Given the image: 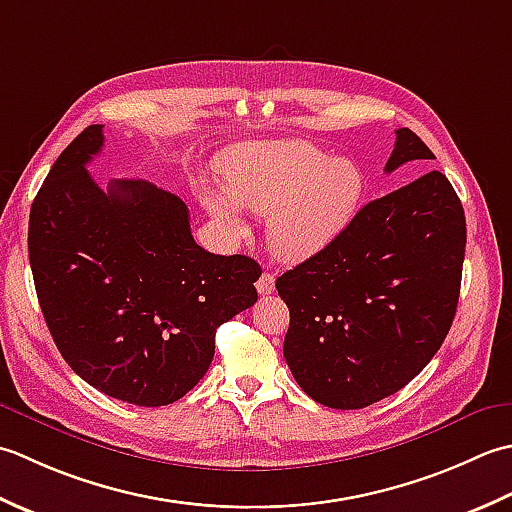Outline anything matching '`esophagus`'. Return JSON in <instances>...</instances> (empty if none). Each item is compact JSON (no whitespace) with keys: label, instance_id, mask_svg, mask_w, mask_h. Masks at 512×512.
<instances>
[{"label":"esophagus","instance_id":"obj_1","mask_svg":"<svg viewBox=\"0 0 512 512\" xmlns=\"http://www.w3.org/2000/svg\"><path fill=\"white\" fill-rule=\"evenodd\" d=\"M274 287H276V276H274V274H269V271H265V274L260 276V278H258V283H256L258 294H263V296L271 294V291H274Z\"/></svg>","mask_w":512,"mask_h":512}]
</instances>
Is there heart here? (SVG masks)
<instances>
[{
	"instance_id": "1",
	"label": "heart",
	"mask_w": 512,
	"mask_h": 512,
	"mask_svg": "<svg viewBox=\"0 0 512 512\" xmlns=\"http://www.w3.org/2000/svg\"><path fill=\"white\" fill-rule=\"evenodd\" d=\"M225 192L205 187L203 205L229 232L245 229L241 210L269 216V243L305 260L347 232L367 201V174L307 141H260L225 152Z\"/></svg>"
}]
</instances>
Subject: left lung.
Masks as SVG:
<instances>
[{"mask_svg": "<svg viewBox=\"0 0 512 512\" xmlns=\"http://www.w3.org/2000/svg\"><path fill=\"white\" fill-rule=\"evenodd\" d=\"M435 159L395 130L384 172ZM462 201L429 172L362 207L347 232L276 280L289 307L285 360L300 389L329 409H364L406 387L442 347L460 300Z\"/></svg>", "mask_w": 512, "mask_h": 512, "instance_id": "obj_1", "label": "left lung"}]
</instances>
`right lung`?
Instances as JSON below:
<instances>
[{"label": "right lung", "mask_w": 512, "mask_h": 512, "mask_svg": "<svg viewBox=\"0 0 512 512\" xmlns=\"http://www.w3.org/2000/svg\"><path fill=\"white\" fill-rule=\"evenodd\" d=\"M90 125L59 154L30 207L28 258L41 314L64 360L101 393L172 404L214 358V336L258 300L260 265L196 245L179 196L145 181L108 190L86 165Z\"/></svg>", "instance_id": "add662e5"}]
</instances>
